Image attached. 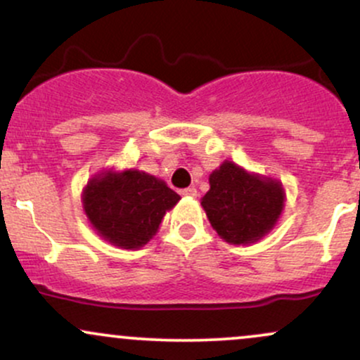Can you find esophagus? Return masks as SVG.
<instances>
[{
    "label": "esophagus",
    "instance_id": "34e87169",
    "mask_svg": "<svg viewBox=\"0 0 360 360\" xmlns=\"http://www.w3.org/2000/svg\"><path fill=\"white\" fill-rule=\"evenodd\" d=\"M181 194H183V196H188V198H196L198 196V191H196V188H186V189H183V191H181Z\"/></svg>",
    "mask_w": 360,
    "mask_h": 360
}]
</instances>
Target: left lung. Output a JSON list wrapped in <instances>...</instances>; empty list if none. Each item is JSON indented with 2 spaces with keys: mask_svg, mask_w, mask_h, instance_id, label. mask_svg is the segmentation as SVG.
Masks as SVG:
<instances>
[{
  "mask_svg": "<svg viewBox=\"0 0 360 360\" xmlns=\"http://www.w3.org/2000/svg\"><path fill=\"white\" fill-rule=\"evenodd\" d=\"M284 201L281 181L225 160L210 174V189L201 206L218 237L232 245H250L274 229Z\"/></svg>",
  "mask_w": 360,
  "mask_h": 360,
  "instance_id": "1",
  "label": "left lung"
}]
</instances>
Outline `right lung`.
Segmentation results:
<instances>
[{"label":"right lung","instance_id":"1","mask_svg":"<svg viewBox=\"0 0 360 360\" xmlns=\"http://www.w3.org/2000/svg\"><path fill=\"white\" fill-rule=\"evenodd\" d=\"M179 200L162 179L139 169H103L81 194L82 210L94 232L127 250L146 245Z\"/></svg>","mask_w":360,"mask_h":360}]
</instances>
